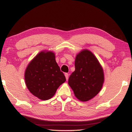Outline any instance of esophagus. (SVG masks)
I'll list each match as a JSON object with an SVG mask.
<instances>
[{
  "mask_svg": "<svg viewBox=\"0 0 132 132\" xmlns=\"http://www.w3.org/2000/svg\"><path fill=\"white\" fill-rule=\"evenodd\" d=\"M65 77H66L67 80H68V73L65 74Z\"/></svg>",
  "mask_w": 132,
  "mask_h": 132,
  "instance_id": "obj_1",
  "label": "esophagus"
}]
</instances>
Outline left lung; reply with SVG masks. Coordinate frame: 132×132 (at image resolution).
Segmentation results:
<instances>
[{"instance_id": "obj_1", "label": "left lung", "mask_w": 132, "mask_h": 132, "mask_svg": "<svg viewBox=\"0 0 132 132\" xmlns=\"http://www.w3.org/2000/svg\"><path fill=\"white\" fill-rule=\"evenodd\" d=\"M75 65V71L68 79V85L78 100L88 102L102 89L103 70L95 55L87 49L77 54Z\"/></svg>"}]
</instances>
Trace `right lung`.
<instances>
[{
	"mask_svg": "<svg viewBox=\"0 0 132 132\" xmlns=\"http://www.w3.org/2000/svg\"><path fill=\"white\" fill-rule=\"evenodd\" d=\"M26 86L34 96L42 100L51 98L66 79L52 51H41L29 62L24 73Z\"/></svg>",
	"mask_w": 132,
	"mask_h": 132,
	"instance_id": "1",
	"label": "right lung"
}]
</instances>
